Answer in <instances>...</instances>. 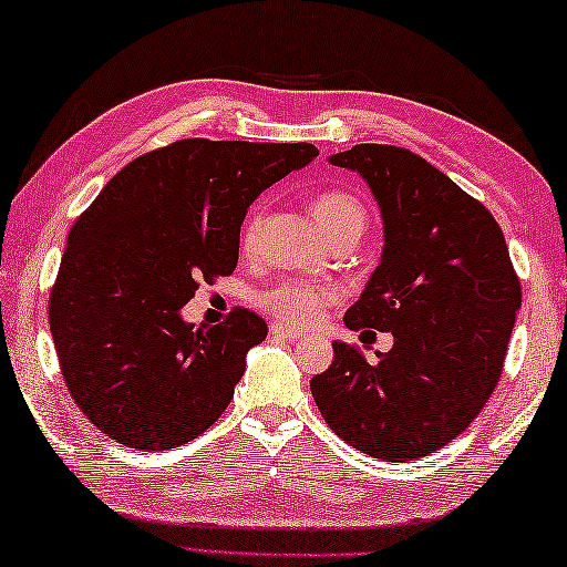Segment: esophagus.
Masks as SVG:
<instances>
[{
	"instance_id": "1",
	"label": "esophagus",
	"mask_w": 567,
	"mask_h": 567,
	"mask_svg": "<svg viewBox=\"0 0 567 567\" xmlns=\"http://www.w3.org/2000/svg\"><path fill=\"white\" fill-rule=\"evenodd\" d=\"M271 333L278 339H286V341H299L303 337L301 331L286 327V323H271Z\"/></svg>"
}]
</instances>
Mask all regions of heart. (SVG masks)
I'll return each instance as SVG.
<instances>
[{"label": "heart", "instance_id": "b5f03b06", "mask_svg": "<svg viewBox=\"0 0 567 567\" xmlns=\"http://www.w3.org/2000/svg\"><path fill=\"white\" fill-rule=\"evenodd\" d=\"M311 216L327 238H337L344 234H361L367 226V210L357 196L349 190H321L311 200ZM264 213L254 208L240 228V248L254 250L258 230H261ZM337 301V291L331 286L306 281V278H284L271 289L261 293V306L271 317L281 319L293 327H309L321 317V311Z\"/></svg>", "mask_w": 567, "mask_h": 567}]
</instances>
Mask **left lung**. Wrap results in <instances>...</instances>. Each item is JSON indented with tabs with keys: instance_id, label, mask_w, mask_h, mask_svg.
<instances>
[{
	"instance_id": "left-lung-1",
	"label": "left lung",
	"mask_w": 567,
	"mask_h": 567,
	"mask_svg": "<svg viewBox=\"0 0 567 567\" xmlns=\"http://www.w3.org/2000/svg\"><path fill=\"white\" fill-rule=\"evenodd\" d=\"M382 208L384 254L344 323L392 331L364 359L333 341L311 394L333 432L369 457L412 462L460 437L503 374L523 303L503 228L477 198L412 151L361 143L331 155Z\"/></svg>"
}]
</instances>
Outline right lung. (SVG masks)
I'll list each match as a JSON object with an SVG mask.
<instances>
[{
	"label": "right lung",
	"instance_id": "right-lung-1",
	"mask_svg": "<svg viewBox=\"0 0 567 567\" xmlns=\"http://www.w3.org/2000/svg\"><path fill=\"white\" fill-rule=\"evenodd\" d=\"M317 155L309 143L188 137L135 157L80 213L50 331L70 396L102 434L161 452L226 412L266 321L236 306L218 327H196L181 309L236 271L250 203Z\"/></svg>",
	"mask_w": 567,
	"mask_h": 567
}]
</instances>
